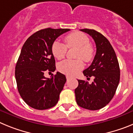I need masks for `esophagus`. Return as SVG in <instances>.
Listing matches in <instances>:
<instances>
[{
    "mask_svg": "<svg viewBox=\"0 0 133 133\" xmlns=\"http://www.w3.org/2000/svg\"><path fill=\"white\" fill-rule=\"evenodd\" d=\"M66 79L67 80H69L70 78V77H69V76H66Z\"/></svg>",
    "mask_w": 133,
    "mask_h": 133,
    "instance_id": "obj_1",
    "label": "esophagus"
}]
</instances>
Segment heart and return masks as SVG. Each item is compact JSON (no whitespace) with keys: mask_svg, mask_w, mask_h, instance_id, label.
I'll list each match as a JSON object with an SVG mask.
<instances>
[{"mask_svg":"<svg viewBox=\"0 0 133 133\" xmlns=\"http://www.w3.org/2000/svg\"><path fill=\"white\" fill-rule=\"evenodd\" d=\"M66 45L55 41L52 45V52L55 58L58 60L65 56L67 48H77V60H65L58 64V69L64 75L73 76L77 75L83 67V62H90L94 56V49L89 43V38L85 34L75 32L66 35L64 38Z\"/></svg>","mask_w":133,"mask_h":133,"instance_id":"heart-1","label":"heart"}]
</instances>
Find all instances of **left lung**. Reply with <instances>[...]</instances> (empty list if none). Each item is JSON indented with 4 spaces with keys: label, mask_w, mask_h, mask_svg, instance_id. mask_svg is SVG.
Masks as SVG:
<instances>
[{
    "label": "left lung",
    "mask_w": 133,
    "mask_h": 133,
    "mask_svg": "<svg viewBox=\"0 0 133 133\" xmlns=\"http://www.w3.org/2000/svg\"><path fill=\"white\" fill-rule=\"evenodd\" d=\"M80 30L92 36L97 52L92 64L83 71L87 77H95L94 81L89 84L78 80V85L75 90L76 101L82 108L98 110L113 98L120 81L119 64L115 50L105 36L93 29Z\"/></svg>",
    "instance_id": "left-lung-1"
}]
</instances>
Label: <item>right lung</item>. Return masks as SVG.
Listing matches in <instances>:
<instances>
[{
  "label": "right lung",
  "mask_w": 133,
  "mask_h": 133,
  "mask_svg": "<svg viewBox=\"0 0 133 133\" xmlns=\"http://www.w3.org/2000/svg\"><path fill=\"white\" fill-rule=\"evenodd\" d=\"M70 29H48L36 32L26 41L15 67V78L21 97L30 107L45 110L58 103L66 79L56 72L51 78L46 70L54 72L55 60L52 45L56 38Z\"/></svg>",
  "instance_id": "right-lung-1"
}]
</instances>
